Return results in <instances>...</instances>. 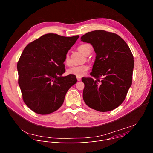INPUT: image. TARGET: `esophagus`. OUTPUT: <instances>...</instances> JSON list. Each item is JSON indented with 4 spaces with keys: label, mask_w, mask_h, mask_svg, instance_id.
<instances>
[{
    "label": "esophagus",
    "mask_w": 153,
    "mask_h": 153,
    "mask_svg": "<svg viewBox=\"0 0 153 153\" xmlns=\"http://www.w3.org/2000/svg\"><path fill=\"white\" fill-rule=\"evenodd\" d=\"M76 78H77L78 81H81V78L80 76H76Z\"/></svg>",
    "instance_id": "1"
}]
</instances>
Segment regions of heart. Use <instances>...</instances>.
Listing matches in <instances>:
<instances>
[{
  "mask_svg": "<svg viewBox=\"0 0 153 153\" xmlns=\"http://www.w3.org/2000/svg\"><path fill=\"white\" fill-rule=\"evenodd\" d=\"M78 50L81 52L85 55L88 54V53L91 50V46L89 44H81L78 47ZM65 63L67 65H69L70 63V57L68 54L65 56ZM89 70V66L88 65H73L71 67H70L67 72L70 75H75L76 76H84Z\"/></svg>",
  "mask_w": 153,
  "mask_h": 153,
  "instance_id": "heart-1",
  "label": "heart"
}]
</instances>
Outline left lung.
<instances>
[{
	"mask_svg": "<svg viewBox=\"0 0 153 153\" xmlns=\"http://www.w3.org/2000/svg\"><path fill=\"white\" fill-rule=\"evenodd\" d=\"M91 43L96 53L90 75L82 78L83 97L90 108L105 112L119 107L132 85L134 61L126 42L118 35L105 30L88 32L81 37Z\"/></svg>",
	"mask_w": 153,
	"mask_h": 153,
	"instance_id": "left-lung-1",
	"label": "left lung"
}]
</instances>
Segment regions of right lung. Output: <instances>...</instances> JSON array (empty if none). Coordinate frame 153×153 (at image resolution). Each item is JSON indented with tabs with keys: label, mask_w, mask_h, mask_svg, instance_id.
Here are the masks:
<instances>
[{
	"label": "right lung",
	"mask_w": 153,
	"mask_h": 153,
	"mask_svg": "<svg viewBox=\"0 0 153 153\" xmlns=\"http://www.w3.org/2000/svg\"><path fill=\"white\" fill-rule=\"evenodd\" d=\"M78 38L47 33L23 50L17 64L18 84L24 102L35 113L48 114L58 110L76 83L75 75H62L65 56Z\"/></svg>",
	"instance_id": "right-lung-1"
}]
</instances>
